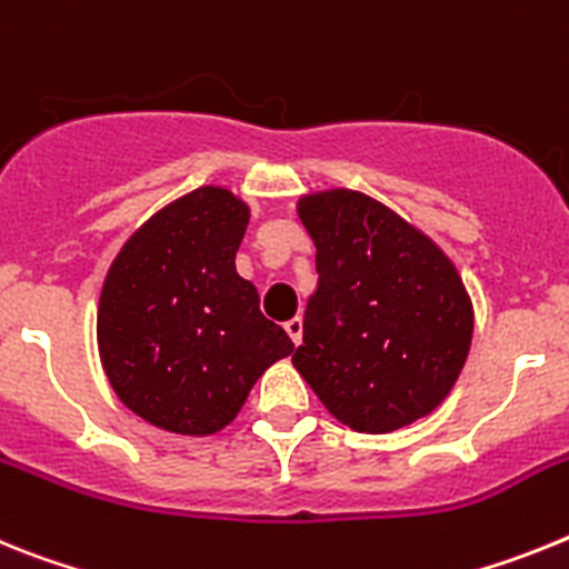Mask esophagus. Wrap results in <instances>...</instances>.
<instances>
[{
	"label": "esophagus",
	"mask_w": 569,
	"mask_h": 569,
	"mask_svg": "<svg viewBox=\"0 0 569 569\" xmlns=\"http://www.w3.org/2000/svg\"><path fill=\"white\" fill-rule=\"evenodd\" d=\"M283 329H286V335H289V338H291V343L300 346V340H303V318L286 320Z\"/></svg>",
	"instance_id": "34e87169"
}]
</instances>
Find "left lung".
<instances>
[{"mask_svg":"<svg viewBox=\"0 0 569 569\" xmlns=\"http://www.w3.org/2000/svg\"><path fill=\"white\" fill-rule=\"evenodd\" d=\"M318 289L291 363L332 418L383 435L447 401L476 309L447 251L375 197L326 189L298 200Z\"/></svg>","mask_w":569,"mask_h":569,"instance_id":"1","label":"left lung"}]
</instances>
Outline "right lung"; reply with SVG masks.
<instances>
[{
	"label": "right lung",
	"mask_w": 569,
	"mask_h": 569,
	"mask_svg": "<svg viewBox=\"0 0 569 569\" xmlns=\"http://www.w3.org/2000/svg\"><path fill=\"white\" fill-rule=\"evenodd\" d=\"M249 214L226 186H200L148 217L108 266L97 303L102 372L151 427L220 432L257 378L295 352L237 274Z\"/></svg>",
	"instance_id": "1"
}]
</instances>
